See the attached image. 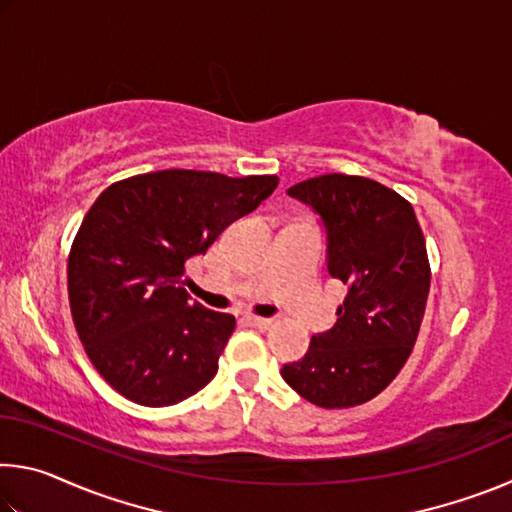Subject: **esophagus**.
Masks as SVG:
<instances>
[{
    "mask_svg": "<svg viewBox=\"0 0 512 512\" xmlns=\"http://www.w3.org/2000/svg\"><path fill=\"white\" fill-rule=\"evenodd\" d=\"M246 323L248 325H253V327H257V329H268L273 325V320L271 318H262V316H246Z\"/></svg>",
    "mask_w": 512,
    "mask_h": 512,
    "instance_id": "obj_1",
    "label": "esophagus"
}]
</instances>
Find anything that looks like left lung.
<instances>
[{"label": "left lung", "mask_w": 512, "mask_h": 512, "mask_svg": "<svg viewBox=\"0 0 512 512\" xmlns=\"http://www.w3.org/2000/svg\"><path fill=\"white\" fill-rule=\"evenodd\" d=\"M287 194L323 221L327 273L348 296L334 327L280 372L307 402L348 409L384 391L409 359L431 284L427 246L411 203L377 180L325 173Z\"/></svg>", "instance_id": "obj_1"}]
</instances>
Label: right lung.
I'll use <instances>...</instances> for the list:
<instances>
[{
	"mask_svg": "<svg viewBox=\"0 0 512 512\" xmlns=\"http://www.w3.org/2000/svg\"><path fill=\"white\" fill-rule=\"evenodd\" d=\"M275 187L277 176L164 169L94 201L69 250V307L92 366L119 395L169 406L214 379L235 316L192 302L185 262Z\"/></svg>",
	"mask_w": 512,
	"mask_h": 512,
	"instance_id": "1",
	"label": "right lung"
}]
</instances>
